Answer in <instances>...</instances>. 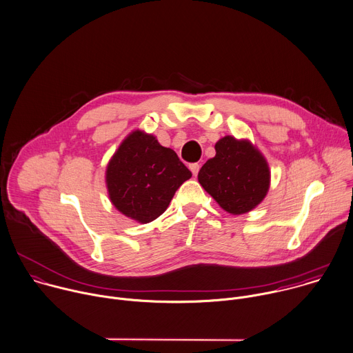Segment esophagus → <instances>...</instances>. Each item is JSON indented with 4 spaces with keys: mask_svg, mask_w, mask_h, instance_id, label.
Instances as JSON below:
<instances>
[{
    "mask_svg": "<svg viewBox=\"0 0 353 353\" xmlns=\"http://www.w3.org/2000/svg\"><path fill=\"white\" fill-rule=\"evenodd\" d=\"M190 171H192V174L194 175V176H197V174H199V170H200V164H197V163H193V164H190Z\"/></svg>",
    "mask_w": 353,
    "mask_h": 353,
    "instance_id": "esophagus-1",
    "label": "esophagus"
}]
</instances>
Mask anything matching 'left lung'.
Segmentation results:
<instances>
[{"label":"left lung","mask_w":353,"mask_h":353,"mask_svg":"<svg viewBox=\"0 0 353 353\" xmlns=\"http://www.w3.org/2000/svg\"><path fill=\"white\" fill-rule=\"evenodd\" d=\"M215 152L199 171L200 185L226 212L251 211L269 190L270 171L265 157L248 139L230 135L215 143Z\"/></svg>","instance_id":"8db88e82"}]
</instances>
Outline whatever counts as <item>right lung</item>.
<instances>
[{
	"instance_id": "obj_1",
	"label": "right lung",
	"mask_w": 353,
	"mask_h": 353,
	"mask_svg": "<svg viewBox=\"0 0 353 353\" xmlns=\"http://www.w3.org/2000/svg\"><path fill=\"white\" fill-rule=\"evenodd\" d=\"M190 176L172 149L139 130L121 142L106 167L110 201L121 214L141 223L159 218Z\"/></svg>"
}]
</instances>
